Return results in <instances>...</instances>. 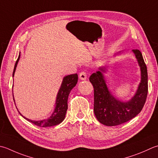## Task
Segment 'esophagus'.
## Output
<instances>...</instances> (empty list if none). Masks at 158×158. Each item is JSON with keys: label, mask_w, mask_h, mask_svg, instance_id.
I'll return each instance as SVG.
<instances>
[{"label": "esophagus", "mask_w": 158, "mask_h": 158, "mask_svg": "<svg viewBox=\"0 0 158 158\" xmlns=\"http://www.w3.org/2000/svg\"><path fill=\"white\" fill-rule=\"evenodd\" d=\"M87 73L85 72V71H82L79 73V79H81V80H85L87 78Z\"/></svg>", "instance_id": "obj_1"}]
</instances>
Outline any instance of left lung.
Returning a JSON list of instances; mask_svg holds the SVG:
<instances>
[{
    "mask_svg": "<svg viewBox=\"0 0 158 158\" xmlns=\"http://www.w3.org/2000/svg\"><path fill=\"white\" fill-rule=\"evenodd\" d=\"M141 70V82L131 99L124 103L117 100L110 94L103 74L97 71L89 77L94 88V112L97 120L107 126H116L129 121L141 112L148 94V75L146 64L141 52L134 49ZM104 72L103 69H100Z\"/></svg>",
    "mask_w": 158,
    "mask_h": 158,
    "instance_id": "8db88e82",
    "label": "left lung"
}]
</instances>
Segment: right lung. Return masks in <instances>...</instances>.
Instances as JSON below:
<instances>
[{
    "instance_id": "obj_1",
    "label": "right lung",
    "mask_w": 158,
    "mask_h": 158,
    "mask_svg": "<svg viewBox=\"0 0 158 158\" xmlns=\"http://www.w3.org/2000/svg\"><path fill=\"white\" fill-rule=\"evenodd\" d=\"M20 55L18 56V60L16 62L15 64L14 72H13V77L14 75V73L16 69L17 64L19 61ZM77 81H78V75L77 74H73V75H67L64 78L62 83L60 87V90L57 96L56 99V107L54 112L52 113V116L48 119H44L42 120H38V121H35V120H31L28 118H26L28 121L31 122L33 124L37 126L42 127H51L55 126L58 124H60L63 121L65 116H66V113L68 109V98H69V95L70 92L75 86L76 85Z\"/></svg>"
}]
</instances>
